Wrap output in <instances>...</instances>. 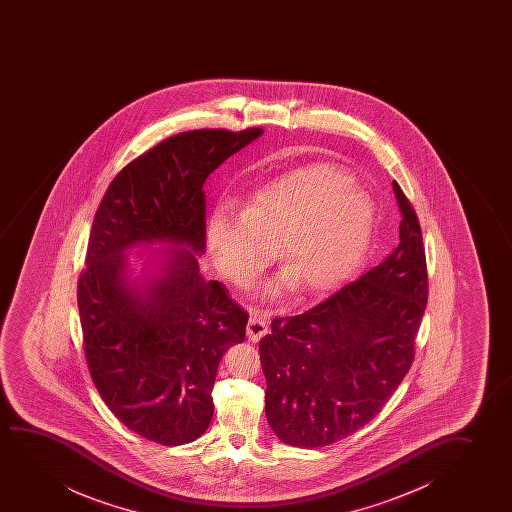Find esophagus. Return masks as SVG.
<instances>
[{"instance_id": "obj_1", "label": "esophagus", "mask_w": 512, "mask_h": 512, "mask_svg": "<svg viewBox=\"0 0 512 512\" xmlns=\"http://www.w3.org/2000/svg\"><path fill=\"white\" fill-rule=\"evenodd\" d=\"M267 323L260 318V316L253 315L250 320H248V325H246V336H248V339L250 341H253V343H257V341H260L262 337L266 336L267 334Z\"/></svg>"}]
</instances>
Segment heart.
<instances>
[{"label":"heart","mask_w":512,"mask_h":512,"mask_svg":"<svg viewBox=\"0 0 512 512\" xmlns=\"http://www.w3.org/2000/svg\"><path fill=\"white\" fill-rule=\"evenodd\" d=\"M376 208L355 187V176L330 164H311L260 187L245 210L218 204L206 222V245L220 273L246 285L269 264L273 248L287 271L262 288L280 295L339 287L371 246Z\"/></svg>","instance_id":"1"}]
</instances>
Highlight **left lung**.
<instances>
[{
  "label": "left lung",
  "mask_w": 512,
  "mask_h": 512,
  "mask_svg": "<svg viewBox=\"0 0 512 512\" xmlns=\"http://www.w3.org/2000/svg\"><path fill=\"white\" fill-rule=\"evenodd\" d=\"M400 243L379 266L301 315L274 318L259 343L266 416L278 439L323 448L376 416L413 364L427 308L420 222L393 182Z\"/></svg>",
  "instance_id": "1"
}]
</instances>
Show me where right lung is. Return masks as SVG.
<instances>
[{
  "mask_svg": "<svg viewBox=\"0 0 512 512\" xmlns=\"http://www.w3.org/2000/svg\"><path fill=\"white\" fill-rule=\"evenodd\" d=\"M262 134L171 136L113 178L92 222L77 295L89 372L108 409L157 444L206 432L220 358L245 339V309L204 280L197 257L206 178Z\"/></svg>",
  "mask_w": 512,
  "mask_h": 512,
  "instance_id": "obj_1",
  "label": "right lung"
}]
</instances>
